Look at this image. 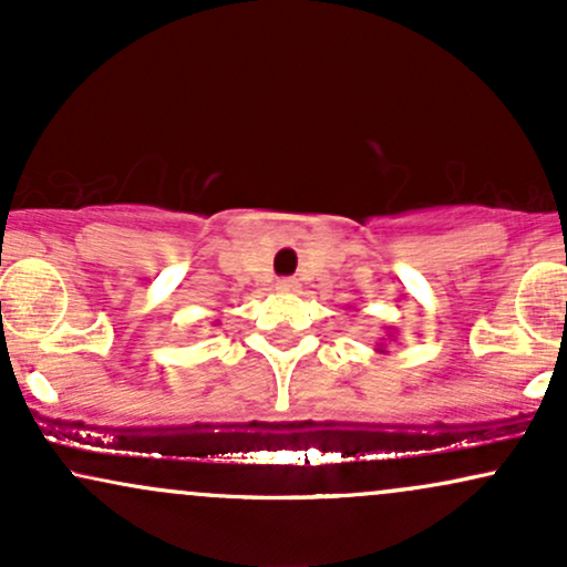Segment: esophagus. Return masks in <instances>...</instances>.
Masks as SVG:
<instances>
[{
    "instance_id": "esophagus-1",
    "label": "esophagus",
    "mask_w": 567,
    "mask_h": 567,
    "mask_svg": "<svg viewBox=\"0 0 567 567\" xmlns=\"http://www.w3.org/2000/svg\"><path fill=\"white\" fill-rule=\"evenodd\" d=\"M296 279H290V277H285V279H277V290H292L296 288Z\"/></svg>"
}]
</instances>
